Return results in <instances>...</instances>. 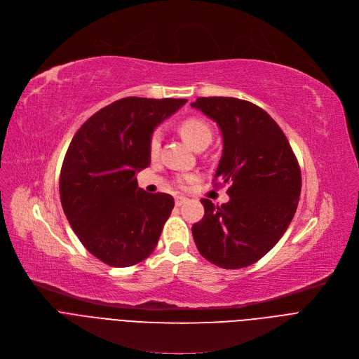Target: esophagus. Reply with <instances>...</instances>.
I'll return each instance as SVG.
<instances>
[{
  "label": "esophagus",
  "mask_w": 359,
  "mask_h": 359,
  "mask_svg": "<svg viewBox=\"0 0 359 359\" xmlns=\"http://www.w3.org/2000/svg\"><path fill=\"white\" fill-rule=\"evenodd\" d=\"M186 202H187V198H184V196H176V199H175L176 206H182Z\"/></svg>",
  "instance_id": "esophagus-1"
}]
</instances>
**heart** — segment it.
<instances>
[{"label":"heart","mask_w":359,"mask_h":359,"mask_svg":"<svg viewBox=\"0 0 359 359\" xmlns=\"http://www.w3.org/2000/svg\"><path fill=\"white\" fill-rule=\"evenodd\" d=\"M180 134L183 135V138L189 142L190 146H194L196 150L208 147L212 141L213 133L212 128L203 121V119L199 118H187L180 124ZM161 130H154L150 141H149V153L151 157H156L160 151V146H161ZM195 176H182L177 179V184L180 187H186L187 183L194 182Z\"/></svg>","instance_id":"b5f03b06"}]
</instances>
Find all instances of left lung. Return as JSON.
I'll return each mask as SVG.
<instances>
[{
  "mask_svg": "<svg viewBox=\"0 0 359 359\" xmlns=\"http://www.w3.org/2000/svg\"><path fill=\"white\" fill-rule=\"evenodd\" d=\"M221 128L224 151L215 183L229 184V202L201 199L205 215L194 224L199 252L235 270L264 257L289 228L299 203L302 173L281 128L252 102L209 97L192 104ZM213 180V182H215Z\"/></svg>",
  "mask_w": 359,
  "mask_h": 359,
  "instance_id": "left-lung-1",
  "label": "left lung"
}]
</instances>
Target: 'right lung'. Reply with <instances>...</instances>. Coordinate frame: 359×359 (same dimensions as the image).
I'll return each instance as SVG.
<instances>
[{
  "label": "right lung",
  "mask_w": 359,
  "mask_h": 359,
  "mask_svg": "<svg viewBox=\"0 0 359 359\" xmlns=\"http://www.w3.org/2000/svg\"><path fill=\"white\" fill-rule=\"evenodd\" d=\"M186 100H118L95 112L72 138L59 180L66 218L82 245L111 267H130L156 248L173 196L138 189L150 165L153 130Z\"/></svg>",
  "instance_id": "right-lung-1"
}]
</instances>
